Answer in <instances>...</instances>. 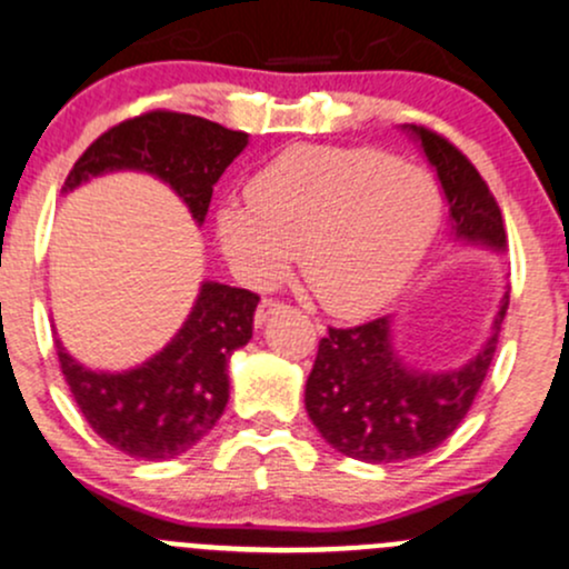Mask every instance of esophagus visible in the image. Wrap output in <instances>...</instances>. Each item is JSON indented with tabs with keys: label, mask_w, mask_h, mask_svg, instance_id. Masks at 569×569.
Returning <instances> with one entry per match:
<instances>
[{
	"label": "esophagus",
	"mask_w": 569,
	"mask_h": 569,
	"mask_svg": "<svg viewBox=\"0 0 569 569\" xmlns=\"http://www.w3.org/2000/svg\"><path fill=\"white\" fill-rule=\"evenodd\" d=\"M280 307H283V305H280L278 299H262V302H259V307H257V316H253V323L262 326L267 318L276 316Z\"/></svg>",
	"instance_id": "34e87169"
}]
</instances>
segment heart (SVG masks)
Listing matches in <instances>:
<instances>
[{
  "instance_id": "1",
  "label": "heart",
  "mask_w": 569,
  "mask_h": 569,
  "mask_svg": "<svg viewBox=\"0 0 569 569\" xmlns=\"http://www.w3.org/2000/svg\"><path fill=\"white\" fill-rule=\"evenodd\" d=\"M441 192L426 168L371 147L299 143L251 179L248 202H227L219 243L248 286L276 283L299 248L318 302L361 316L393 299L433 243Z\"/></svg>"
}]
</instances>
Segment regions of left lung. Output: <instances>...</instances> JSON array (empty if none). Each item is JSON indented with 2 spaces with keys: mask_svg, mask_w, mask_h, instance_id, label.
Wrapping results in <instances>:
<instances>
[{
  "mask_svg": "<svg viewBox=\"0 0 569 569\" xmlns=\"http://www.w3.org/2000/svg\"><path fill=\"white\" fill-rule=\"evenodd\" d=\"M409 130L439 173L457 238L506 248L500 206L473 162L436 130L426 126ZM506 310L508 293L479 356L466 367L439 375L403 367L390 345L388 318L348 329L329 326L305 385L312 426L337 452L352 460L385 466L430 452L455 433L471 409L498 348Z\"/></svg>",
  "mask_w": 569,
  "mask_h": 569,
  "instance_id": "1",
  "label": "left lung"
}]
</instances>
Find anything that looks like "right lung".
Here are the masks:
<instances>
[{
    "label": "right lung",
    "mask_w": 569,
    "mask_h": 569,
    "mask_svg": "<svg viewBox=\"0 0 569 569\" xmlns=\"http://www.w3.org/2000/svg\"><path fill=\"white\" fill-rule=\"evenodd\" d=\"M248 133L194 114L154 109L101 133L67 176L74 189L107 171H147L176 189L202 224L213 184ZM259 297L206 280L171 342L130 371H93L56 342L58 363L88 426L136 460H171L208 433L230 398L227 361L251 339Z\"/></svg>",
    "instance_id": "right-lung-1"
}]
</instances>
